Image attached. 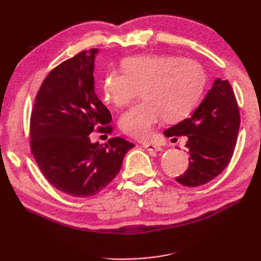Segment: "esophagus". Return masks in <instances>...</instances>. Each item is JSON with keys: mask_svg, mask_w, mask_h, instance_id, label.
<instances>
[{"mask_svg": "<svg viewBox=\"0 0 261 261\" xmlns=\"http://www.w3.org/2000/svg\"><path fill=\"white\" fill-rule=\"evenodd\" d=\"M143 147L146 148L147 151H149V152H159V151H161V147L159 146V145L151 144V143H144L143 144Z\"/></svg>", "mask_w": 261, "mask_h": 261, "instance_id": "1", "label": "esophagus"}]
</instances>
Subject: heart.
<instances>
[{
  "label": "heart",
  "instance_id": "b5f03b06",
  "mask_svg": "<svg viewBox=\"0 0 261 261\" xmlns=\"http://www.w3.org/2000/svg\"><path fill=\"white\" fill-rule=\"evenodd\" d=\"M123 72L110 71L103 92L115 107L129 106L141 90L143 101L122 115L120 127L139 140L152 136L155 125L179 120L191 112L205 85V72L199 64L173 55H144L126 59Z\"/></svg>",
  "mask_w": 261,
  "mask_h": 261
}]
</instances>
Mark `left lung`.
Here are the masks:
<instances>
[{
    "label": "left lung",
    "mask_w": 261,
    "mask_h": 261,
    "mask_svg": "<svg viewBox=\"0 0 261 261\" xmlns=\"http://www.w3.org/2000/svg\"><path fill=\"white\" fill-rule=\"evenodd\" d=\"M240 124L232 87L228 81L218 78L192 116L163 132L166 137L188 136L189 167L176 180L194 188L222 173L231 160Z\"/></svg>",
    "instance_id": "left-lung-1"
}]
</instances>
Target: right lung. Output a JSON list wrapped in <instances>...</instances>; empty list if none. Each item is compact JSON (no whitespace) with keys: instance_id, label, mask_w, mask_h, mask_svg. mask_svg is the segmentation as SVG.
Segmentation results:
<instances>
[{"instance_id":"obj_1","label":"right lung","mask_w":261,"mask_h":261,"mask_svg":"<svg viewBox=\"0 0 261 261\" xmlns=\"http://www.w3.org/2000/svg\"><path fill=\"white\" fill-rule=\"evenodd\" d=\"M98 49L83 50L62 62L42 82L30 121V146L53 187L77 198L94 196L118 174L123 158L135 146L121 137L105 146L90 134H112V115L94 91Z\"/></svg>"}]
</instances>
